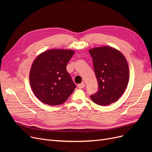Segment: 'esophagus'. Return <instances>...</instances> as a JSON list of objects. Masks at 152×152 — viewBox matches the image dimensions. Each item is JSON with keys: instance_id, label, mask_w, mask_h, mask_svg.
<instances>
[{"instance_id": "34e87169", "label": "esophagus", "mask_w": 152, "mask_h": 152, "mask_svg": "<svg viewBox=\"0 0 152 152\" xmlns=\"http://www.w3.org/2000/svg\"><path fill=\"white\" fill-rule=\"evenodd\" d=\"M77 86H78V87H79V89H82V88H84V87H85V84L84 83V82H82V83H81V84H78Z\"/></svg>"}]
</instances>
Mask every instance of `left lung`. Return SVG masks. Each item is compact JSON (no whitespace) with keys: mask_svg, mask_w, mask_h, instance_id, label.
Listing matches in <instances>:
<instances>
[{"mask_svg":"<svg viewBox=\"0 0 152 152\" xmlns=\"http://www.w3.org/2000/svg\"><path fill=\"white\" fill-rule=\"evenodd\" d=\"M93 58L98 91L91 98L96 104L105 106L115 102L125 91L129 77L126 59L118 50L110 46L89 50Z\"/></svg>","mask_w":152,"mask_h":152,"instance_id":"1","label":"left lung"}]
</instances>
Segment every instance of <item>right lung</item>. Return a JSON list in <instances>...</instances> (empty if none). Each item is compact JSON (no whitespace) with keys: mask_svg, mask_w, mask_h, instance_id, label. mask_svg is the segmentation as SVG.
Segmentation results:
<instances>
[{"mask_svg":"<svg viewBox=\"0 0 152 152\" xmlns=\"http://www.w3.org/2000/svg\"><path fill=\"white\" fill-rule=\"evenodd\" d=\"M74 54L72 50L51 49L35 59L30 72V82L34 93L49 105L66 102L76 86L66 70V65Z\"/></svg>","mask_w":152,"mask_h":152,"instance_id":"right-lung-1","label":"right lung"}]
</instances>
